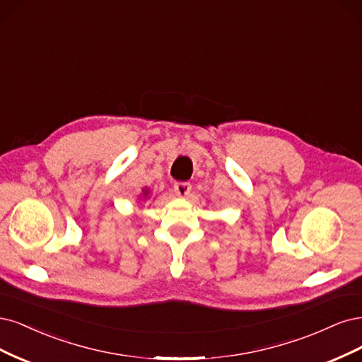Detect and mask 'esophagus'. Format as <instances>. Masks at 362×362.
<instances>
[{"label":"esophagus","instance_id":"esophagus-1","mask_svg":"<svg viewBox=\"0 0 362 362\" xmlns=\"http://www.w3.org/2000/svg\"><path fill=\"white\" fill-rule=\"evenodd\" d=\"M191 191V183L189 182H177L174 183V192L179 197H186Z\"/></svg>","mask_w":362,"mask_h":362}]
</instances>
